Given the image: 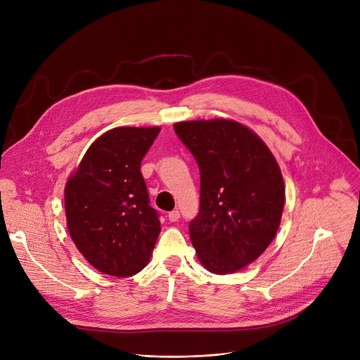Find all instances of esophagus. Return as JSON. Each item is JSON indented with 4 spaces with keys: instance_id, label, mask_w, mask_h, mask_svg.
<instances>
[{
    "instance_id": "obj_1",
    "label": "esophagus",
    "mask_w": 360,
    "mask_h": 360,
    "mask_svg": "<svg viewBox=\"0 0 360 360\" xmlns=\"http://www.w3.org/2000/svg\"><path fill=\"white\" fill-rule=\"evenodd\" d=\"M179 217H181V214H179L178 210H174V211H171V212L168 214V218H169L171 222H176V221L179 219Z\"/></svg>"
}]
</instances>
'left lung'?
<instances>
[{
    "mask_svg": "<svg viewBox=\"0 0 360 360\" xmlns=\"http://www.w3.org/2000/svg\"><path fill=\"white\" fill-rule=\"evenodd\" d=\"M175 134L200 168V212L189 237L211 273H236L266 251L277 234L284 182L277 162L252 130L233 120H191Z\"/></svg>",
    "mask_w": 360,
    "mask_h": 360,
    "instance_id": "1",
    "label": "left lung"
}]
</instances>
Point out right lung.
Masks as SVG:
<instances>
[{
	"label": "right lung",
	"mask_w": 360,
	"mask_h": 360,
	"mask_svg": "<svg viewBox=\"0 0 360 360\" xmlns=\"http://www.w3.org/2000/svg\"><path fill=\"white\" fill-rule=\"evenodd\" d=\"M159 127H115L96 139L64 189L68 228L101 273L130 277L150 258L160 233L141 163Z\"/></svg>",
	"instance_id": "obj_1"
}]
</instances>
